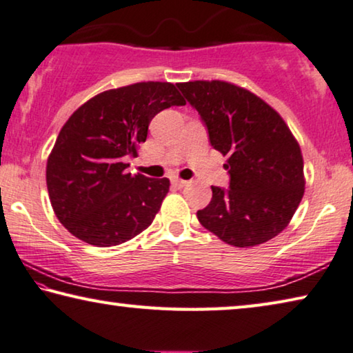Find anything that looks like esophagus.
<instances>
[{
	"label": "esophagus",
	"mask_w": 353,
	"mask_h": 353,
	"mask_svg": "<svg viewBox=\"0 0 353 353\" xmlns=\"http://www.w3.org/2000/svg\"><path fill=\"white\" fill-rule=\"evenodd\" d=\"M172 184H173V186H176V188H184V186H186V184H188V181L180 180V178H173Z\"/></svg>",
	"instance_id": "esophagus-1"
}]
</instances>
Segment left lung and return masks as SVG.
<instances>
[{"instance_id":"left-lung-1","label":"left lung","mask_w":353,"mask_h":353,"mask_svg":"<svg viewBox=\"0 0 353 353\" xmlns=\"http://www.w3.org/2000/svg\"><path fill=\"white\" fill-rule=\"evenodd\" d=\"M206 125L210 142L228 156L230 189L211 186L199 222L234 247L281 233L305 192L303 158L281 115L250 90L227 81L176 84Z\"/></svg>"}]
</instances>
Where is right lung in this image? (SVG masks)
I'll return each instance as SVG.
<instances>
[{"instance_id":"right-lung-1","label":"right lung","mask_w":353,"mask_h":353,"mask_svg":"<svg viewBox=\"0 0 353 353\" xmlns=\"http://www.w3.org/2000/svg\"><path fill=\"white\" fill-rule=\"evenodd\" d=\"M186 105L172 83L147 81L90 98L62 126L46 161L56 217L95 247L123 244L152 225L169 192L167 178L126 172L156 114Z\"/></svg>"}]
</instances>
